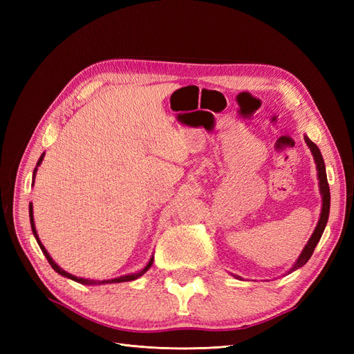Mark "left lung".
Instances as JSON below:
<instances>
[{"mask_svg":"<svg viewBox=\"0 0 354 354\" xmlns=\"http://www.w3.org/2000/svg\"><path fill=\"white\" fill-rule=\"evenodd\" d=\"M304 140L308 146L310 151H312V155L315 158V162H316V169H317V180H319V192H320V196H322V209H320V217L319 221L315 227V232L312 233V236L307 241L306 246L303 248L301 254L298 255V259L295 260V263L292 264L291 269L288 270V273H292L294 270L299 269V267H303L310 257H312L317 242L322 238V233L326 227V223H328V217H329V207H330V194H329V185H328V178H326V169H325V162H324V158L322 153H320L319 147L310 140L307 136H304ZM234 277H239L236 274H233Z\"/></svg>","mask_w":354,"mask_h":354,"instance_id":"left-lung-1","label":"left lung"}]
</instances>
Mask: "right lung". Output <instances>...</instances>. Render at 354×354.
Instances as JSON below:
<instances>
[{
    "label": "right lung",
    "mask_w": 354,
    "mask_h": 354,
    "mask_svg": "<svg viewBox=\"0 0 354 354\" xmlns=\"http://www.w3.org/2000/svg\"><path fill=\"white\" fill-rule=\"evenodd\" d=\"M44 155L46 153H42L41 156H39V159H38V162H37V167H35V169H34V174H32V186H34V180H35V176H37V169H38V167L41 165V162H42V159H44ZM29 220H30V227H32V233H34V236H35V239H37V242H38V245H39V248H41V251H42V254L46 255V259L48 260V263H50V266L53 267V269H55L59 274H62V276H65V277H68V279H72V281H75V282H78V283H82V285H106V283H120V282H130V281H136V279H138V277L140 276H143L149 269H151V266L153 264V255L151 257V260H149V263L143 267L142 270H138V272H136V273H130V274H124V276H120V277H113V279H103V281H95V279H85V277H78V276H73V274H71V273H68V272H65L62 269V267L51 259L50 257V254H48V251L44 248V245L41 243V241H39V238H38V233H37V229H35V221H34V209H32V202L29 203Z\"/></svg>",
    "instance_id": "add662e5"
}]
</instances>
